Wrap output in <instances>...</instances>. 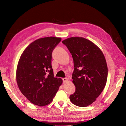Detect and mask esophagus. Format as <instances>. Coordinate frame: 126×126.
Segmentation results:
<instances>
[{"mask_svg":"<svg viewBox=\"0 0 126 126\" xmlns=\"http://www.w3.org/2000/svg\"><path fill=\"white\" fill-rule=\"evenodd\" d=\"M63 82H65L68 81V79H67V78H63Z\"/></svg>","mask_w":126,"mask_h":126,"instance_id":"34e87169","label":"esophagus"}]
</instances>
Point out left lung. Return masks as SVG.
I'll return each mask as SVG.
<instances>
[{"mask_svg": "<svg viewBox=\"0 0 126 126\" xmlns=\"http://www.w3.org/2000/svg\"><path fill=\"white\" fill-rule=\"evenodd\" d=\"M62 43L74 62L72 79L75 91L70 99L77 106H88L96 100L106 84L108 67L104 55L96 45L85 38L70 37Z\"/></svg>", "mask_w": 126, "mask_h": 126, "instance_id": "obj_1", "label": "left lung"}]
</instances>
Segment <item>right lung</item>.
<instances>
[{"label": "right lung", "mask_w": 126, "mask_h": 126, "mask_svg": "<svg viewBox=\"0 0 126 126\" xmlns=\"http://www.w3.org/2000/svg\"><path fill=\"white\" fill-rule=\"evenodd\" d=\"M59 37L38 39L24 50L18 63L16 81L21 92L31 102L45 106L52 102L63 80L54 76L52 53Z\"/></svg>", "instance_id": "add662e5"}]
</instances>
